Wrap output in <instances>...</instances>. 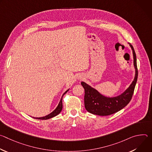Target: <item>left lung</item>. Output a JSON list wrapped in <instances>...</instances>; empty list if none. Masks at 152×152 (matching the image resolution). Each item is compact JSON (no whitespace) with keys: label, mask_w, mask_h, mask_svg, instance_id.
Masks as SVG:
<instances>
[{"label":"left lung","mask_w":152,"mask_h":152,"mask_svg":"<svg viewBox=\"0 0 152 152\" xmlns=\"http://www.w3.org/2000/svg\"><path fill=\"white\" fill-rule=\"evenodd\" d=\"M129 44L132 50L134 56V66L135 70L134 80L122 94L113 97L104 96L90 85L82 82L81 85L85 90V107L88 112L100 116L110 115L122 110L131 101L137 81L138 69L134 49L130 43Z\"/></svg>","instance_id":"obj_1"}]
</instances>
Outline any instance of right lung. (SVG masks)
I'll return each instance as SVG.
<instances>
[{
	"instance_id": "obj_1",
	"label": "right lung",
	"mask_w": 152,
	"mask_h": 152,
	"mask_svg": "<svg viewBox=\"0 0 152 152\" xmlns=\"http://www.w3.org/2000/svg\"><path fill=\"white\" fill-rule=\"evenodd\" d=\"M69 90V89L67 90L66 92H65L63 94V95H62V97H61V100H60V101L59 102V104H58V106L56 107V109L53 112H52L50 114H49L48 115H46L45 117H33V118H34L35 119H38V120H48V119L51 118L52 117H54L56 115H57L58 114H59L61 113V111H62V97Z\"/></svg>"
}]
</instances>
